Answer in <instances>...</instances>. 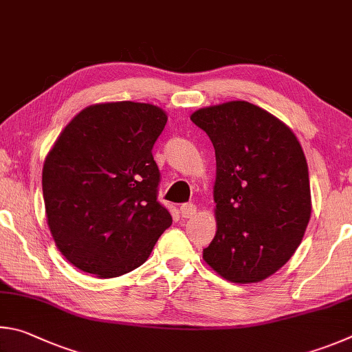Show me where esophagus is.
Instances as JSON below:
<instances>
[{
    "instance_id": "esophagus-1",
    "label": "esophagus",
    "mask_w": 352,
    "mask_h": 352,
    "mask_svg": "<svg viewBox=\"0 0 352 352\" xmlns=\"http://www.w3.org/2000/svg\"><path fill=\"white\" fill-rule=\"evenodd\" d=\"M181 214L184 218H192L196 214V206L192 202H186V204L181 206Z\"/></svg>"
}]
</instances>
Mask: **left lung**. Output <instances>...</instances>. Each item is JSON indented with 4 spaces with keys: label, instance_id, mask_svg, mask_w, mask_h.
<instances>
[{
    "label": "left lung",
    "instance_id": "obj_1",
    "mask_svg": "<svg viewBox=\"0 0 352 352\" xmlns=\"http://www.w3.org/2000/svg\"><path fill=\"white\" fill-rule=\"evenodd\" d=\"M192 122L217 156L218 230L202 258L232 283H258L285 266L311 218L309 171L295 134L244 100L201 108Z\"/></svg>",
    "mask_w": 352,
    "mask_h": 352
}]
</instances>
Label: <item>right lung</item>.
Masks as SVG:
<instances>
[{"label":"right lung","instance_id":"right-lung-1","mask_svg":"<svg viewBox=\"0 0 352 352\" xmlns=\"http://www.w3.org/2000/svg\"><path fill=\"white\" fill-rule=\"evenodd\" d=\"M166 114L150 103L92 104L58 135L43 166L54 241L67 261L98 278L139 267L171 226L157 201L153 145Z\"/></svg>","mask_w":352,"mask_h":352}]
</instances>
